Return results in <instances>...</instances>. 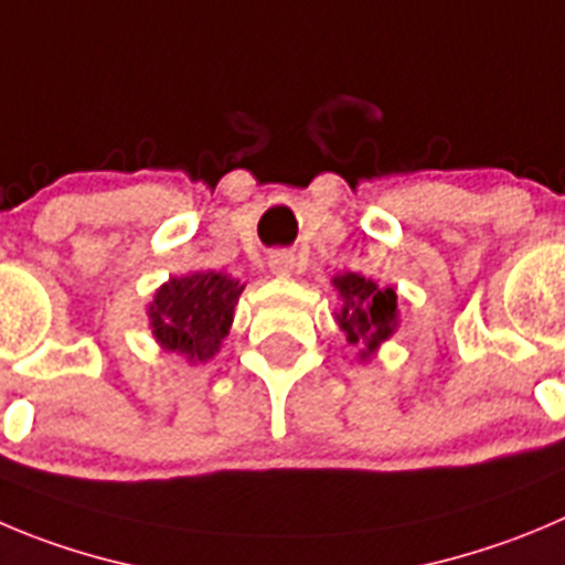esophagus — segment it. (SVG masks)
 Segmentation results:
<instances>
[{
	"label": "esophagus",
	"mask_w": 565,
	"mask_h": 565,
	"mask_svg": "<svg viewBox=\"0 0 565 565\" xmlns=\"http://www.w3.org/2000/svg\"><path fill=\"white\" fill-rule=\"evenodd\" d=\"M270 270L276 273V276H281V278L292 276V270H295V256H292V253H289V250L270 253Z\"/></svg>",
	"instance_id": "obj_1"
}]
</instances>
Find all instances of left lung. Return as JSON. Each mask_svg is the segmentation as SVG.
Wrapping results in <instances>:
<instances>
[{
	"label": "left lung",
	"instance_id": "left-lung-1",
	"mask_svg": "<svg viewBox=\"0 0 565 565\" xmlns=\"http://www.w3.org/2000/svg\"><path fill=\"white\" fill-rule=\"evenodd\" d=\"M340 292L342 307L337 312V323L345 331L351 345H360V356L367 360L376 348L387 340L398 326V303L393 287H379L360 273H342L331 278Z\"/></svg>",
	"mask_w": 565,
	"mask_h": 565
}]
</instances>
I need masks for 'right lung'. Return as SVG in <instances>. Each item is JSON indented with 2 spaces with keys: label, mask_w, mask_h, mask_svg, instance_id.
Returning a JSON list of instances; mask_svg holds the SVG:
<instances>
[{
  "label": "right lung",
  "mask_w": 565,
  "mask_h": 565,
  "mask_svg": "<svg viewBox=\"0 0 565 565\" xmlns=\"http://www.w3.org/2000/svg\"><path fill=\"white\" fill-rule=\"evenodd\" d=\"M245 284L225 273H192L158 287L147 318L163 351H175L189 362L217 354L234 323V307Z\"/></svg>",
  "instance_id": "1"
}]
</instances>
